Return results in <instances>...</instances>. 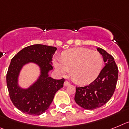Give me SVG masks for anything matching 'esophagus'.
<instances>
[{
	"label": "esophagus",
	"instance_id": "esophagus-1",
	"mask_svg": "<svg viewBox=\"0 0 129 129\" xmlns=\"http://www.w3.org/2000/svg\"><path fill=\"white\" fill-rule=\"evenodd\" d=\"M64 84L65 86H69V85L70 84H69V82L67 81V80H66V81L64 82V84Z\"/></svg>",
	"mask_w": 129,
	"mask_h": 129
}]
</instances>
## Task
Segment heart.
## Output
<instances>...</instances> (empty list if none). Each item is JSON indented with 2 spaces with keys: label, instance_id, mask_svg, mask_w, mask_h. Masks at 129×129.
Here are the masks:
<instances>
[{
  "label": "heart",
  "instance_id": "1",
  "mask_svg": "<svg viewBox=\"0 0 129 129\" xmlns=\"http://www.w3.org/2000/svg\"><path fill=\"white\" fill-rule=\"evenodd\" d=\"M103 58L97 51L86 48H74L61 54V59L55 58L54 66L61 75L68 73L71 69L73 79L80 84H88L100 73Z\"/></svg>",
  "mask_w": 129,
  "mask_h": 129
}]
</instances>
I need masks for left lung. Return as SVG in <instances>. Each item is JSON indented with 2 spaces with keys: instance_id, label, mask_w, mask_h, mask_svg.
Masks as SVG:
<instances>
[{
  "instance_id": "8db88e82",
  "label": "left lung",
  "mask_w": 129,
  "mask_h": 129,
  "mask_svg": "<svg viewBox=\"0 0 129 129\" xmlns=\"http://www.w3.org/2000/svg\"><path fill=\"white\" fill-rule=\"evenodd\" d=\"M97 51L105 66L95 80L84 87H76L75 101L82 108L94 110L103 106L114 94L118 78V68L112 55L101 48Z\"/></svg>"
}]
</instances>
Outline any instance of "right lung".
<instances>
[{"label":"right lung","instance_id":"1","mask_svg":"<svg viewBox=\"0 0 129 129\" xmlns=\"http://www.w3.org/2000/svg\"><path fill=\"white\" fill-rule=\"evenodd\" d=\"M56 50L55 47L33 45L22 49L11 60L6 75L8 89L11 101L21 112L32 116L45 112L56 93L63 87L64 78L56 80L49 76ZM30 62L40 67V75L32 86L23 89L18 84V77L23 66Z\"/></svg>","mask_w":129,"mask_h":129}]
</instances>
